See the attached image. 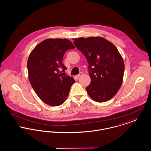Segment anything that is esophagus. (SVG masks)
I'll return each mask as SVG.
<instances>
[{
	"mask_svg": "<svg viewBox=\"0 0 151 151\" xmlns=\"http://www.w3.org/2000/svg\"><path fill=\"white\" fill-rule=\"evenodd\" d=\"M83 73L82 72H80V73H79V74L77 75V77H78V78H80L81 76H83Z\"/></svg>",
	"mask_w": 151,
	"mask_h": 151,
	"instance_id": "34e87169",
	"label": "esophagus"
}]
</instances>
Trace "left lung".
Returning a JSON list of instances; mask_svg holds the SVG:
<instances>
[{
  "instance_id": "obj_1",
  "label": "left lung",
  "mask_w": 151,
  "mask_h": 151,
  "mask_svg": "<svg viewBox=\"0 0 151 151\" xmlns=\"http://www.w3.org/2000/svg\"><path fill=\"white\" fill-rule=\"evenodd\" d=\"M74 44L86 56L88 63L91 83L86 87L94 101L105 102L113 98L121 87L124 63L113 43L100 37H79Z\"/></svg>"
}]
</instances>
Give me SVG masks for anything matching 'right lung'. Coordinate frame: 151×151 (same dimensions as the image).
Wrapping results in <instances>:
<instances>
[{"instance_id": "add662e5", "label": "right lung", "mask_w": 151, "mask_h": 151, "mask_svg": "<svg viewBox=\"0 0 151 151\" xmlns=\"http://www.w3.org/2000/svg\"><path fill=\"white\" fill-rule=\"evenodd\" d=\"M75 48L68 39H48L37 45L29 55V82L38 97L49 106L64 103L75 81L72 77L63 76L60 71L67 69L62 63L64 53Z\"/></svg>"}]
</instances>
